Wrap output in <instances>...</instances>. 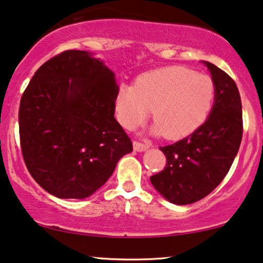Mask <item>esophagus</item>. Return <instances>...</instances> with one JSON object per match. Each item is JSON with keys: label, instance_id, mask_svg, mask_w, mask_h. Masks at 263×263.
Instances as JSON below:
<instances>
[{"label": "esophagus", "instance_id": "esophagus-1", "mask_svg": "<svg viewBox=\"0 0 263 263\" xmlns=\"http://www.w3.org/2000/svg\"><path fill=\"white\" fill-rule=\"evenodd\" d=\"M149 148L148 144H145V143H142V142H138V141H135L134 142V149L137 152H144L147 151Z\"/></svg>", "mask_w": 263, "mask_h": 263}]
</instances>
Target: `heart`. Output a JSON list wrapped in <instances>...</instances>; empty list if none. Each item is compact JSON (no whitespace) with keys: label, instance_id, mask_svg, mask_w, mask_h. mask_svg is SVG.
Instances as JSON below:
<instances>
[{"label":"heart","instance_id":"1","mask_svg":"<svg viewBox=\"0 0 263 263\" xmlns=\"http://www.w3.org/2000/svg\"><path fill=\"white\" fill-rule=\"evenodd\" d=\"M216 95L210 76L184 66H166L144 72L135 85H120L115 97L116 118L134 129L149 116L155 134L171 139L194 132L210 114Z\"/></svg>","mask_w":263,"mask_h":263}]
</instances>
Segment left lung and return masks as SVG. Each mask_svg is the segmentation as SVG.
I'll return each mask as SVG.
<instances>
[{
	"mask_svg": "<svg viewBox=\"0 0 263 263\" xmlns=\"http://www.w3.org/2000/svg\"><path fill=\"white\" fill-rule=\"evenodd\" d=\"M215 82V104L204 124L174 144L160 147L166 166L151 177L162 197L176 205L201 200L228 174L242 137L241 99L234 80L206 62Z\"/></svg>",
	"mask_w": 263,
	"mask_h": 263,
	"instance_id": "8db88e82",
	"label": "left lung"
}]
</instances>
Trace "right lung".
I'll list each match as a JSON object with an SVG mask.
<instances>
[{
    "label": "right lung",
    "mask_w": 263,
    "mask_h": 263,
    "mask_svg": "<svg viewBox=\"0 0 263 263\" xmlns=\"http://www.w3.org/2000/svg\"><path fill=\"white\" fill-rule=\"evenodd\" d=\"M114 72L85 51L69 49L40 66L19 105L26 168L61 199H84L102 187L132 142L115 120Z\"/></svg>",
    "instance_id": "add662e5"
}]
</instances>
